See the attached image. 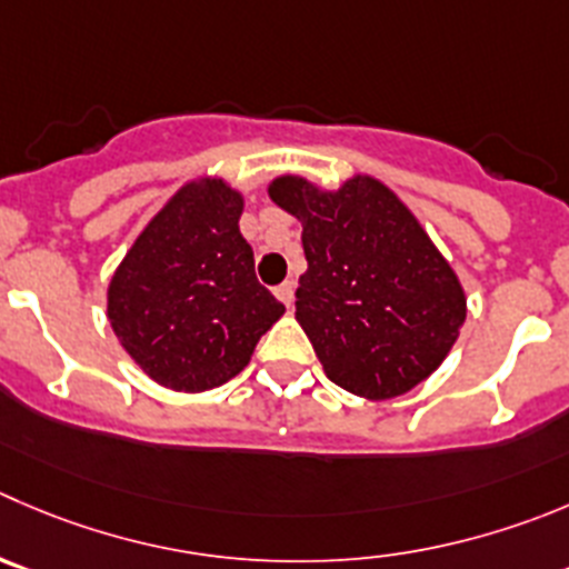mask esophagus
<instances>
[{
  "label": "esophagus",
  "mask_w": 569,
  "mask_h": 569,
  "mask_svg": "<svg viewBox=\"0 0 569 569\" xmlns=\"http://www.w3.org/2000/svg\"><path fill=\"white\" fill-rule=\"evenodd\" d=\"M273 293H276V299L281 301V305H284V307H293V293H296V284H293V281H281V284L273 290Z\"/></svg>",
  "instance_id": "esophagus-1"
}]
</instances>
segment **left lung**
Segmentation results:
<instances>
[{"label":"left lung","mask_w":569,"mask_h":569,"mask_svg":"<svg viewBox=\"0 0 569 569\" xmlns=\"http://www.w3.org/2000/svg\"><path fill=\"white\" fill-rule=\"evenodd\" d=\"M268 194L301 223L296 321L329 380L371 402L425 382L461 335L467 293L408 203L366 172L338 189L288 172Z\"/></svg>","instance_id":"1"}]
</instances>
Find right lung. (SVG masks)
Wrapping results in <instances>:
<instances>
[{"label":"right lung","mask_w":569,"mask_h":569,"mask_svg":"<svg viewBox=\"0 0 569 569\" xmlns=\"http://www.w3.org/2000/svg\"><path fill=\"white\" fill-rule=\"evenodd\" d=\"M242 209L246 198L226 178H192L148 220L108 281L113 335L170 391L229 382L284 312L253 273Z\"/></svg>","instance_id":"add662e5"}]
</instances>
